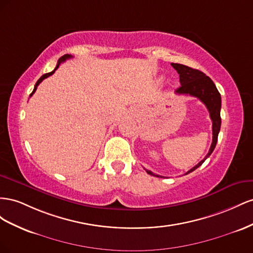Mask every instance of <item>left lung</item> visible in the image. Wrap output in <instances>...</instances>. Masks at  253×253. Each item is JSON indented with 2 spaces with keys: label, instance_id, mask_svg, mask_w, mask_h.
Segmentation results:
<instances>
[{
  "label": "left lung",
  "instance_id": "obj_1",
  "mask_svg": "<svg viewBox=\"0 0 253 253\" xmlns=\"http://www.w3.org/2000/svg\"><path fill=\"white\" fill-rule=\"evenodd\" d=\"M171 67L174 68L179 74L180 77V84L181 85L176 90L177 94H183V95H191L194 97L199 98L203 102L207 109L210 112V118L212 120V132H213V139L210 150H209L208 155L205 157L204 160H201L197 165H195L193 169H191L189 171L185 172V175L190 174V172L194 171L196 169H198L201 164H203L207 158L211 156L213 150L217 143L218 133L220 130V108H221V97L219 92L216 88L215 84L212 82V79L207 76L203 72L192 69L187 66H183L180 63H171ZM147 174L155 176V177H161L154 174L153 171L147 170Z\"/></svg>",
  "mask_w": 253,
  "mask_h": 253
}]
</instances>
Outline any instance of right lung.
<instances>
[{"mask_svg": "<svg viewBox=\"0 0 253 253\" xmlns=\"http://www.w3.org/2000/svg\"><path fill=\"white\" fill-rule=\"evenodd\" d=\"M72 57L73 56H71V55H69V54H67V55H64V56H62V57H60L59 58V60H58V63H57V66H56V68H55V70L54 71H52V72H49V73H46V74H44V75H42L39 79H38V82L36 83V84H35V88H34V90H33V92L31 93V95L30 96H32L34 93L36 92V90H37V86L39 85V84L43 81V79H45V78H47L48 76H50V75H53L54 73H55V71L59 68V66H60V63L61 62H63V61H66L67 59H70V58H72Z\"/></svg>", "mask_w": 253, "mask_h": 253, "instance_id": "add662e5", "label": "right lung"}]
</instances>
